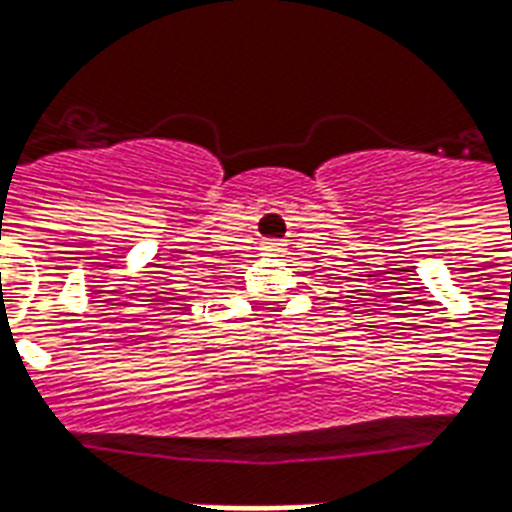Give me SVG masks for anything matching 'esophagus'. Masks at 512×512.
<instances>
[{
    "label": "esophagus",
    "mask_w": 512,
    "mask_h": 512,
    "mask_svg": "<svg viewBox=\"0 0 512 512\" xmlns=\"http://www.w3.org/2000/svg\"><path fill=\"white\" fill-rule=\"evenodd\" d=\"M282 241H274V238H271V241H263V252H271V255H279V252H282Z\"/></svg>",
    "instance_id": "esophagus-1"
}]
</instances>
